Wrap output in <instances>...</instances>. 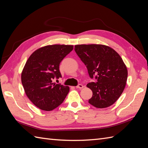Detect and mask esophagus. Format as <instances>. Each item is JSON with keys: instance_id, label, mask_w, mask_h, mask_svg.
Here are the masks:
<instances>
[{"instance_id": "1", "label": "esophagus", "mask_w": 148, "mask_h": 148, "mask_svg": "<svg viewBox=\"0 0 148 148\" xmlns=\"http://www.w3.org/2000/svg\"><path fill=\"white\" fill-rule=\"evenodd\" d=\"M83 88H84V86L81 84H78L76 86V88H78V89H82Z\"/></svg>"}]
</instances>
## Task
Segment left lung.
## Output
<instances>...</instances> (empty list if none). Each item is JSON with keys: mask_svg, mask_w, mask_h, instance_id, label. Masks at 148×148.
<instances>
[{"mask_svg": "<svg viewBox=\"0 0 148 148\" xmlns=\"http://www.w3.org/2000/svg\"><path fill=\"white\" fill-rule=\"evenodd\" d=\"M74 50L90 77L97 80L87 84L92 91L89 103L98 108L112 105L121 97L127 79V69L121 57L103 45H77Z\"/></svg>", "mask_w": 148, "mask_h": 148, "instance_id": "8db88e82", "label": "left lung"}]
</instances>
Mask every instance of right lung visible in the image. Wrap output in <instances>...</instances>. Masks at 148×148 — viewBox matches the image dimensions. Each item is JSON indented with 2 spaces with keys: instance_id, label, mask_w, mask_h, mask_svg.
<instances>
[{
  "instance_id": "add662e5",
  "label": "right lung",
  "mask_w": 148,
  "mask_h": 148,
  "mask_svg": "<svg viewBox=\"0 0 148 148\" xmlns=\"http://www.w3.org/2000/svg\"><path fill=\"white\" fill-rule=\"evenodd\" d=\"M73 50V45H53L40 48L31 55L21 73L27 97L38 108L51 111L62 103L69 88L53 82L62 77L61 61Z\"/></svg>"
}]
</instances>
